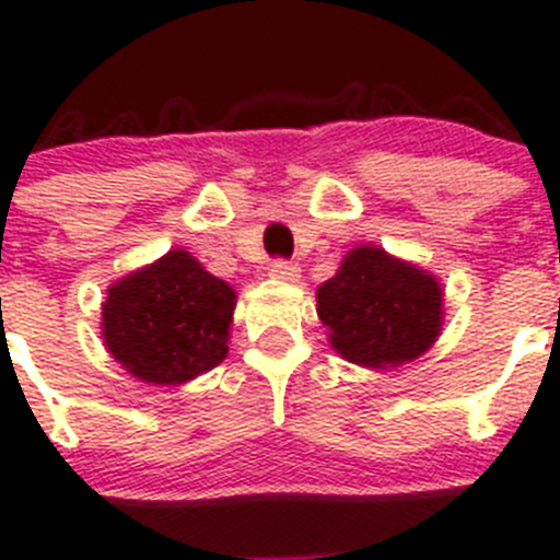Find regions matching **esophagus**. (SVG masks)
Here are the masks:
<instances>
[{
  "instance_id": "obj_1",
  "label": "esophagus",
  "mask_w": 560,
  "mask_h": 560,
  "mask_svg": "<svg viewBox=\"0 0 560 560\" xmlns=\"http://www.w3.org/2000/svg\"><path fill=\"white\" fill-rule=\"evenodd\" d=\"M270 276H273V279H281V281H299L301 268L295 265V261L276 259L273 265H270Z\"/></svg>"
}]
</instances>
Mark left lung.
Listing matches in <instances>:
<instances>
[{
    "instance_id": "8db88e82",
    "label": "left lung",
    "mask_w": 560,
    "mask_h": 560,
    "mask_svg": "<svg viewBox=\"0 0 560 560\" xmlns=\"http://www.w3.org/2000/svg\"><path fill=\"white\" fill-rule=\"evenodd\" d=\"M317 317L342 360L393 368L421 357L438 340L443 290L427 270L376 245H360L317 287Z\"/></svg>"
}]
</instances>
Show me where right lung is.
<instances>
[{
	"label": "right lung",
	"mask_w": 560,
	"mask_h": 560,
	"mask_svg": "<svg viewBox=\"0 0 560 560\" xmlns=\"http://www.w3.org/2000/svg\"><path fill=\"white\" fill-rule=\"evenodd\" d=\"M236 292L189 250H170L108 287L103 340L142 382L184 385L229 354Z\"/></svg>",
	"instance_id": "right-lung-1"
}]
</instances>
